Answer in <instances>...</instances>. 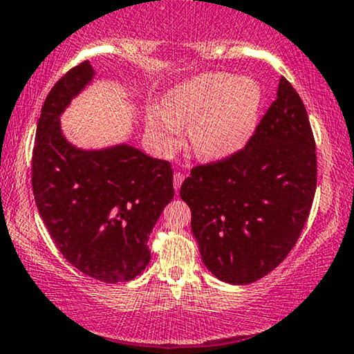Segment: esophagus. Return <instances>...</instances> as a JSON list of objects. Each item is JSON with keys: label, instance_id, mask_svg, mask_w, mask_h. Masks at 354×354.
<instances>
[{"label": "esophagus", "instance_id": "esophagus-1", "mask_svg": "<svg viewBox=\"0 0 354 354\" xmlns=\"http://www.w3.org/2000/svg\"><path fill=\"white\" fill-rule=\"evenodd\" d=\"M183 178H185V176H183V174H180V172L174 174V188H176V192L180 190Z\"/></svg>", "mask_w": 354, "mask_h": 354}]
</instances>
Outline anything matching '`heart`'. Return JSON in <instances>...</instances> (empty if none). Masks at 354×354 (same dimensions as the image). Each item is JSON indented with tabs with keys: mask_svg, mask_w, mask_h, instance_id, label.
Wrapping results in <instances>:
<instances>
[{
	"mask_svg": "<svg viewBox=\"0 0 354 354\" xmlns=\"http://www.w3.org/2000/svg\"><path fill=\"white\" fill-rule=\"evenodd\" d=\"M263 106V91L234 74H205L174 86L162 109L149 113L148 125L159 147L172 149L185 124L192 149L205 161H222L240 153L253 137Z\"/></svg>",
	"mask_w": 354,
	"mask_h": 354,
	"instance_id": "heart-1",
	"label": "heart"
}]
</instances>
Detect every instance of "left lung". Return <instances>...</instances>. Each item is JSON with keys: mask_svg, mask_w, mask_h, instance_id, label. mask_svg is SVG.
<instances>
[{"mask_svg": "<svg viewBox=\"0 0 354 354\" xmlns=\"http://www.w3.org/2000/svg\"><path fill=\"white\" fill-rule=\"evenodd\" d=\"M316 182L306 108L282 77L277 98L245 149L192 169L180 187L209 272L222 282L246 285L277 268L299 239Z\"/></svg>", "mask_w": 354, "mask_h": 354, "instance_id": "obj_1", "label": "left lung"}]
</instances>
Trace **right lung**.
Masks as SVG:
<instances>
[{"label":"right lung","instance_id":"1","mask_svg":"<svg viewBox=\"0 0 354 354\" xmlns=\"http://www.w3.org/2000/svg\"><path fill=\"white\" fill-rule=\"evenodd\" d=\"M82 62L48 93L37 124L32 188L57 250L90 277L129 282L151 259L148 239L174 198L171 164L132 145L82 149L64 137L61 114L91 84Z\"/></svg>","mask_w":354,"mask_h":354}]
</instances>
